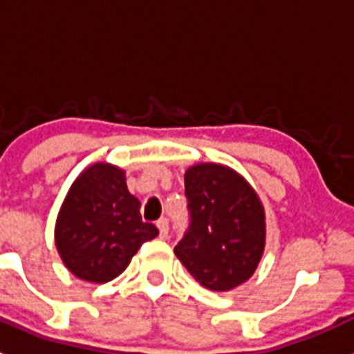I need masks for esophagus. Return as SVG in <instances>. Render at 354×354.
<instances>
[{
    "mask_svg": "<svg viewBox=\"0 0 354 354\" xmlns=\"http://www.w3.org/2000/svg\"><path fill=\"white\" fill-rule=\"evenodd\" d=\"M158 228H159V236H161V239H167L168 237V221L165 220V218H161V220H158Z\"/></svg>",
    "mask_w": 354,
    "mask_h": 354,
    "instance_id": "34e87169",
    "label": "esophagus"
}]
</instances>
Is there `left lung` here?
Here are the masks:
<instances>
[{
    "mask_svg": "<svg viewBox=\"0 0 354 354\" xmlns=\"http://www.w3.org/2000/svg\"><path fill=\"white\" fill-rule=\"evenodd\" d=\"M192 223L175 255L202 287L227 292L257 270L266 246V211L252 184L220 162L184 174Z\"/></svg>",
    "mask_w": 354,
    "mask_h": 354,
    "instance_id": "obj_1",
    "label": "left lung"
}]
</instances>
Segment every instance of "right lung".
<instances>
[{
  "label": "right lung",
  "instance_id": "obj_1",
  "mask_svg": "<svg viewBox=\"0 0 354 354\" xmlns=\"http://www.w3.org/2000/svg\"><path fill=\"white\" fill-rule=\"evenodd\" d=\"M158 234L142 220L126 171L111 162H93L68 187L56 216L55 245L74 277L106 283L124 273L142 243Z\"/></svg>",
  "mask_w": 354,
  "mask_h": 354
}]
</instances>
